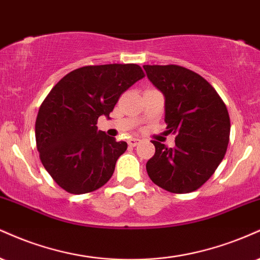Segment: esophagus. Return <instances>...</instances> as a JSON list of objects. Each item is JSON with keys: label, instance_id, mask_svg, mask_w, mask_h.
I'll list each match as a JSON object with an SVG mask.
<instances>
[{"label": "esophagus", "instance_id": "1", "mask_svg": "<svg viewBox=\"0 0 260 260\" xmlns=\"http://www.w3.org/2000/svg\"><path fill=\"white\" fill-rule=\"evenodd\" d=\"M141 143V140L140 139H129L127 140V145L130 146V147H135V146L140 145Z\"/></svg>", "mask_w": 260, "mask_h": 260}]
</instances>
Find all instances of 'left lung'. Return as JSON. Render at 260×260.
I'll return each instance as SVG.
<instances>
[{
	"instance_id": "8db88e82",
	"label": "left lung",
	"mask_w": 260,
	"mask_h": 260,
	"mask_svg": "<svg viewBox=\"0 0 260 260\" xmlns=\"http://www.w3.org/2000/svg\"><path fill=\"white\" fill-rule=\"evenodd\" d=\"M149 81L166 97L168 133L175 147L152 141L155 153L146 164L149 179L173 193L200 188L226 153L230 117L215 88L184 67L143 66Z\"/></svg>"
}]
</instances>
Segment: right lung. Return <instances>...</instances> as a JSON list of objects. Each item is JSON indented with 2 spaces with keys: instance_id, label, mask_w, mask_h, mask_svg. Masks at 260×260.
I'll return each instance as SVG.
<instances>
[{
  "instance_id": "obj_1",
  "label": "right lung",
  "mask_w": 260,
  "mask_h": 260,
  "mask_svg": "<svg viewBox=\"0 0 260 260\" xmlns=\"http://www.w3.org/2000/svg\"><path fill=\"white\" fill-rule=\"evenodd\" d=\"M145 76L137 64L86 66L67 74L47 94L35 123L42 166L73 194L96 191L112 178L127 143L97 130L120 94Z\"/></svg>"
}]
</instances>
